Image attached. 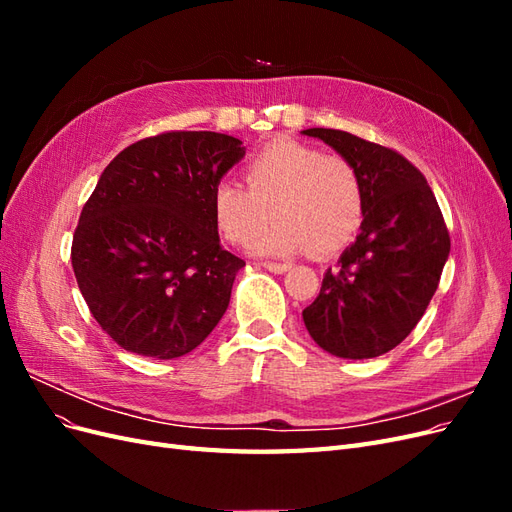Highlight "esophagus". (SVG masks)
<instances>
[{
	"mask_svg": "<svg viewBox=\"0 0 512 512\" xmlns=\"http://www.w3.org/2000/svg\"><path fill=\"white\" fill-rule=\"evenodd\" d=\"M262 267H265L271 273H286L292 265H290V262H262Z\"/></svg>",
	"mask_w": 512,
	"mask_h": 512,
	"instance_id": "1",
	"label": "esophagus"
}]
</instances>
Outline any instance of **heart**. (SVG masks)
<instances>
[{
    "label": "heart",
    "instance_id": "obj_1",
    "mask_svg": "<svg viewBox=\"0 0 512 512\" xmlns=\"http://www.w3.org/2000/svg\"><path fill=\"white\" fill-rule=\"evenodd\" d=\"M245 183L222 179L213 188V218L224 237L245 243L271 214L278 222L255 235L247 250L258 256L329 254L348 245L365 213L363 181L344 156L275 141L245 164Z\"/></svg>",
    "mask_w": 512,
    "mask_h": 512
}]
</instances>
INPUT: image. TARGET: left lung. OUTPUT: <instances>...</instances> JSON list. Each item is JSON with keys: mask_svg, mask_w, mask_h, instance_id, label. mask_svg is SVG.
Here are the masks:
<instances>
[{"mask_svg": "<svg viewBox=\"0 0 512 512\" xmlns=\"http://www.w3.org/2000/svg\"><path fill=\"white\" fill-rule=\"evenodd\" d=\"M318 138L359 170L365 213L356 241L303 309L314 342L339 359H374L410 335L438 288L451 239L427 179L397 151L327 128Z\"/></svg>", "mask_w": 512, "mask_h": 512, "instance_id": "left-lung-1", "label": "left lung"}]
</instances>
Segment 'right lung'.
Listing matches in <instances>:
<instances>
[{"mask_svg": "<svg viewBox=\"0 0 512 512\" xmlns=\"http://www.w3.org/2000/svg\"><path fill=\"white\" fill-rule=\"evenodd\" d=\"M235 136L166 132L104 168L72 239L89 312L128 352L177 359L215 329L245 262L222 250L213 188L245 156Z\"/></svg>", "mask_w": 512, "mask_h": 512, "instance_id": "1", "label": "right lung"}]
</instances>
